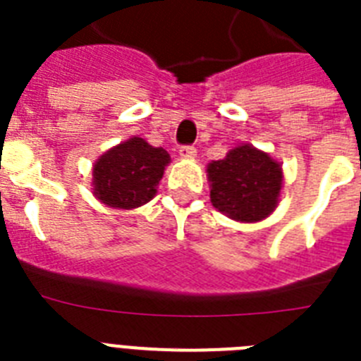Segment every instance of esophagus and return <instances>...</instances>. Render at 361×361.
Here are the masks:
<instances>
[{
	"mask_svg": "<svg viewBox=\"0 0 361 361\" xmlns=\"http://www.w3.org/2000/svg\"><path fill=\"white\" fill-rule=\"evenodd\" d=\"M178 152H180V155L183 159H192L195 155H197V147H195V146H180V149H178Z\"/></svg>",
	"mask_w": 361,
	"mask_h": 361,
	"instance_id": "1",
	"label": "esophagus"
}]
</instances>
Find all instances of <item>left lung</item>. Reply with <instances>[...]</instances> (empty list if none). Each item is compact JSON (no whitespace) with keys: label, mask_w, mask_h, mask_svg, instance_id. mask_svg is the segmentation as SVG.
<instances>
[{"label":"left lung","mask_w":361,"mask_h":361,"mask_svg":"<svg viewBox=\"0 0 361 361\" xmlns=\"http://www.w3.org/2000/svg\"><path fill=\"white\" fill-rule=\"evenodd\" d=\"M214 208L243 223L268 217L277 206L283 170L268 153L238 146L225 159L208 164Z\"/></svg>","instance_id":"obj_1"}]
</instances>
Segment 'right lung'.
<instances>
[{
    "label": "right lung",
    "instance_id": "add662e5",
    "mask_svg": "<svg viewBox=\"0 0 361 361\" xmlns=\"http://www.w3.org/2000/svg\"><path fill=\"white\" fill-rule=\"evenodd\" d=\"M169 161L163 147L135 136L101 155L93 166V192L110 208H136L157 192Z\"/></svg>",
    "mask_w": 361,
    "mask_h": 361
}]
</instances>
